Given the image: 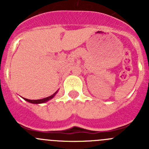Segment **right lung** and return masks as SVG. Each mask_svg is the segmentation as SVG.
Here are the masks:
<instances>
[{
    "mask_svg": "<svg viewBox=\"0 0 149 149\" xmlns=\"http://www.w3.org/2000/svg\"><path fill=\"white\" fill-rule=\"evenodd\" d=\"M56 93H55L54 94L52 95L49 96V97H47V98H42V99H39V100H30V99H27V98H24V100H26L27 101H28V102H30V103L32 104H41V103H44V102H46V101H48V100L51 99V98H53L54 96L55 95V94H56Z\"/></svg>",
    "mask_w": 149,
    "mask_h": 149,
    "instance_id": "1",
    "label": "right lung"
}]
</instances>
